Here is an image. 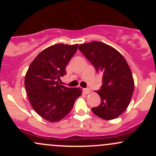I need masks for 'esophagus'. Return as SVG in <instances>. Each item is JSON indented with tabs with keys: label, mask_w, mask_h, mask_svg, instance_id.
I'll list each match as a JSON object with an SVG mask.
<instances>
[{
	"label": "esophagus",
	"mask_w": 156,
	"mask_h": 156,
	"mask_svg": "<svg viewBox=\"0 0 156 156\" xmlns=\"http://www.w3.org/2000/svg\"><path fill=\"white\" fill-rule=\"evenodd\" d=\"M83 92L85 93V94H89V93L91 92V89H83Z\"/></svg>",
	"instance_id": "34e87169"
}]
</instances>
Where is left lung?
<instances>
[{
	"mask_svg": "<svg viewBox=\"0 0 156 156\" xmlns=\"http://www.w3.org/2000/svg\"><path fill=\"white\" fill-rule=\"evenodd\" d=\"M78 49L103 74L98 106L92 108L98 117L106 120L116 119L129 105L134 90V81L129 66L119 52L101 42L80 44Z\"/></svg>",
	"mask_w": 156,
	"mask_h": 156,
	"instance_id": "1",
	"label": "left lung"
}]
</instances>
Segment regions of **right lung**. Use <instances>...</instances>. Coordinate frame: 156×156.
Returning <instances> with one entry per match:
<instances>
[{"label":"right lung","mask_w":156,"mask_h":156,"mask_svg":"<svg viewBox=\"0 0 156 156\" xmlns=\"http://www.w3.org/2000/svg\"><path fill=\"white\" fill-rule=\"evenodd\" d=\"M78 46L56 44L47 48L31 62L25 76V87L31 106L41 117L51 122L65 117L81 95L80 89L69 88L58 83L60 77L67 74L66 67Z\"/></svg>","instance_id":"add662e5"}]
</instances>
